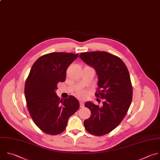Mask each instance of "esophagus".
<instances>
[{"instance_id":"esophagus-1","label":"esophagus","mask_w":160,"mask_h":160,"mask_svg":"<svg viewBox=\"0 0 160 160\" xmlns=\"http://www.w3.org/2000/svg\"><path fill=\"white\" fill-rule=\"evenodd\" d=\"M80 107L82 108H83L84 107V103L82 101H80Z\"/></svg>"}]
</instances>
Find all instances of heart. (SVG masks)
Listing matches in <instances>:
<instances>
[{
	"label": "heart",
	"instance_id": "heart-1",
	"mask_svg": "<svg viewBox=\"0 0 160 160\" xmlns=\"http://www.w3.org/2000/svg\"><path fill=\"white\" fill-rule=\"evenodd\" d=\"M85 92L83 90H80L77 93V95L79 97H83V95H85Z\"/></svg>",
	"mask_w": 160,
	"mask_h": 160
}]
</instances>
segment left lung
I'll return each instance as SVG.
<instances>
[{
  "label": "left lung",
  "instance_id": "8db88e82",
  "mask_svg": "<svg viewBox=\"0 0 160 160\" xmlns=\"http://www.w3.org/2000/svg\"><path fill=\"white\" fill-rule=\"evenodd\" d=\"M79 57L95 70L98 87L95 96L103 99L101 108L91 102L85 103L91 116L84 121V126L89 133L102 136L118 126L130 107L132 88L129 73L120 58L108 52H82Z\"/></svg>",
  "mask_w": 160,
  "mask_h": 160
}]
</instances>
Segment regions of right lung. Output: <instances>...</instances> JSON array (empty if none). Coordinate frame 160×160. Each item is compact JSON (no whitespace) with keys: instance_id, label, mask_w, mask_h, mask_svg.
Here are the masks:
<instances>
[{"instance_id":"right-lung-1","label":"right lung","mask_w":160,"mask_h":160,"mask_svg":"<svg viewBox=\"0 0 160 160\" xmlns=\"http://www.w3.org/2000/svg\"><path fill=\"white\" fill-rule=\"evenodd\" d=\"M78 57L70 52H51L32 66L24 87L27 107L35 124L45 133L63 132L69 118L80 107L75 97L60 100L55 92L57 84L65 81L68 67Z\"/></svg>"}]
</instances>
